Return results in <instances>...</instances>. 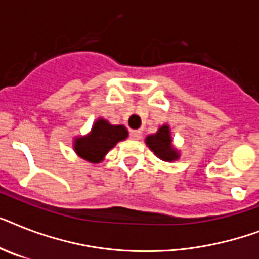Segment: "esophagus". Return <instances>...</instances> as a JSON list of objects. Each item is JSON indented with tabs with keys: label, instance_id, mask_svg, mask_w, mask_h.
I'll return each mask as SVG.
<instances>
[{
	"label": "esophagus",
	"instance_id": "1",
	"mask_svg": "<svg viewBox=\"0 0 259 259\" xmlns=\"http://www.w3.org/2000/svg\"><path fill=\"white\" fill-rule=\"evenodd\" d=\"M130 138L134 139V140L142 139V131H139V130H132V131H130Z\"/></svg>",
	"mask_w": 259,
	"mask_h": 259
}]
</instances>
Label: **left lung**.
Instances as JSON below:
<instances>
[{
    "label": "left lung",
    "instance_id": "1",
    "mask_svg": "<svg viewBox=\"0 0 259 259\" xmlns=\"http://www.w3.org/2000/svg\"><path fill=\"white\" fill-rule=\"evenodd\" d=\"M145 143L155 152V155L159 156L161 160L173 161V160L179 159V155L172 147V140H170L169 127L168 125L160 127L157 134L151 135V136L145 139Z\"/></svg>",
    "mask_w": 259,
    "mask_h": 259
}]
</instances>
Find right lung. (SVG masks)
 <instances>
[{
    "mask_svg": "<svg viewBox=\"0 0 259 259\" xmlns=\"http://www.w3.org/2000/svg\"><path fill=\"white\" fill-rule=\"evenodd\" d=\"M127 130L123 125H112L107 120L99 119L89 136L76 139L74 149L82 159L90 163H99L117 142L127 138Z\"/></svg>",
    "mask_w": 259,
    "mask_h": 259,
    "instance_id": "right-lung-1",
    "label": "right lung"
}]
</instances>
